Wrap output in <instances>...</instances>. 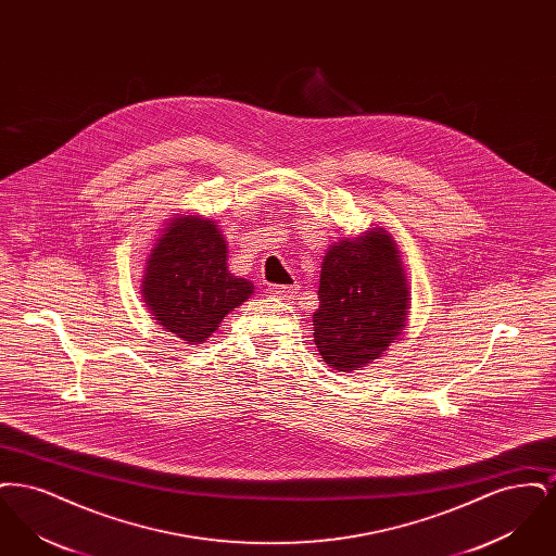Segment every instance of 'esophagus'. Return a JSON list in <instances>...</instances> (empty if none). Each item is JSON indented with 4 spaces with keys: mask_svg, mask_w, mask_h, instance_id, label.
<instances>
[{
    "mask_svg": "<svg viewBox=\"0 0 556 556\" xmlns=\"http://www.w3.org/2000/svg\"><path fill=\"white\" fill-rule=\"evenodd\" d=\"M268 293L277 300H283V302H291L295 298V291L293 288H286V286H270Z\"/></svg>",
    "mask_w": 556,
    "mask_h": 556,
    "instance_id": "34e87169",
    "label": "esophagus"
}]
</instances>
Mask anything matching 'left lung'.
I'll return each mask as SVG.
<instances>
[{
    "label": "left lung",
    "mask_w": 556,
    "mask_h": 556,
    "mask_svg": "<svg viewBox=\"0 0 556 556\" xmlns=\"http://www.w3.org/2000/svg\"><path fill=\"white\" fill-rule=\"evenodd\" d=\"M408 283L396 243L383 229L331 245L320 266L315 344L338 370L379 358L404 329Z\"/></svg>",
    "instance_id": "8db88e82"
}]
</instances>
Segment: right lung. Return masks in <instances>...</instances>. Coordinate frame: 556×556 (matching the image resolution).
I'll use <instances>...</instances> for the list:
<instances>
[{"instance_id":"add662e5","label":"right lung","mask_w":556,"mask_h":556,"mask_svg":"<svg viewBox=\"0 0 556 556\" xmlns=\"http://www.w3.org/2000/svg\"><path fill=\"white\" fill-rule=\"evenodd\" d=\"M254 291L227 270V243L206 218H175L154 245L143 277V300L164 329L204 342L225 315Z\"/></svg>"}]
</instances>
